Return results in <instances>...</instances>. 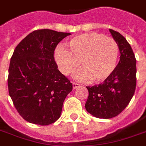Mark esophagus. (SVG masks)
<instances>
[{
    "label": "esophagus",
    "instance_id": "34e87169",
    "mask_svg": "<svg viewBox=\"0 0 146 146\" xmlns=\"http://www.w3.org/2000/svg\"><path fill=\"white\" fill-rule=\"evenodd\" d=\"M80 84H78V83H76V82H73V89H76L77 87L80 86Z\"/></svg>",
    "mask_w": 146,
    "mask_h": 146
}]
</instances>
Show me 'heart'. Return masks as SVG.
Wrapping results in <instances>:
<instances>
[{
	"label": "heart",
	"instance_id": "heart-1",
	"mask_svg": "<svg viewBox=\"0 0 146 146\" xmlns=\"http://www.w3.org/2000/svg\"><path fill=\"white\" fill-rule=\"evenodd\" d=\"M70 50L58 47L54 57L60 70L69 76L79 65L82 68L76 73L79 81H104L113 73L117 60L119 48L115 40L95 33L77 35L66 44Z\"/></svg>",
	"mask_w": 146,
	"mask_h": 146
}]
</instances>
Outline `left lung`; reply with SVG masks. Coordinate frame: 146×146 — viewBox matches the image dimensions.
Here are the masks:
<instances>
[{
  "label": "left lung",
  "instance_id": "obj_1",
  "mask_svg": "<svg viewBox=\"0 0 146 146\" xmlns=\"http://www.w3.org/2000/svg\"><path fill=\"white\" fill-rule=\"evenodd\" d=\"M120 50V60L104 82L86 86V111L98 118L110 119L122 112L136 90V60L130 44L118 32L109 29Z\"/></svg>",
  "mask_w": 146,
  "mask_h": 146
}]
</instances>
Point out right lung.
I'll return each mask as SVG.
<instances>
[{
  "instance_id": "obj_1",
  "label": "right lung",
  "mask_w": 146,
  "mask_h": 146,
  "mask_svg": "<svg viewBox=\"0 0 146 146\" xmlns=\"http://www.w3.org/2000/svg\"><path fill=\"white\" fill-rule=\"evenodd\" d=\"M68 33L51 29L33 31L16 47L9 66L8 90L24 120L41 126L59 119L73 84L54 60L56 47Z\"/></svg>"
}]
</instances>
